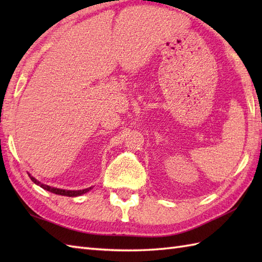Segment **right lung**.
<instances>
[{"mask_svg": "<svg viewBox=\"0 0 262 262\" xmlns=\"http://www.w3.org/2000/svg\"><path fill=\"white\" fill-rule=\"evenodd\" d=\"M30 177V179L36 183V185L40 186L42 189H45V190L47 191H51L53 193H56V194H60V196H66V197H77V196H81V194L85 193L88 191H90L92 187H89L86 189H83V190H65V189H59V188H54V187H51V186H47V185H43V183L39 182L37 179H35V178Z\"/></svg>", "mask_w": 262, "mask_h": 262, "instance_id": "obj_1", "label": "right lung"}]
</instances>
